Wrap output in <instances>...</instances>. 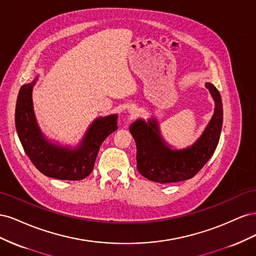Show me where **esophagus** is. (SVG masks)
<instances>
[{"label": "esophagus", "instance_id": "34e87169", "mask_svg": "<svg viewBox=\"0 0 256 256\" xmlns=\"http://www.w3.org/2000/svg\"><path fill=\"white\" fill-rule=\"evenodd\" d=\"M128 112L132 115V116H136V115H138V106H130L129 108H128Z\"/></svg>", "mask_w": 256, "mask_h": 256}]
</instances>
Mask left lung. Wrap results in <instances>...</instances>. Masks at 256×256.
<instances>
[{
    "mask_svg": "<svg viewBox=\"0 0 256 256\" xmlns=\"http://www.w3.org/2000/svg\"><path fill=\"white\" fill-rule=\"evenodd\" d=\"M214 102L212 120L196 142L187 148L173 150L160 134L156 118H140L129 127L136 144V168L145 178L160 184L187 180L196 176L214 152L219 143L223 109L219 90L205 84Z\"/></svg>",
    "mask_w": 256,
    "mask_h": 256,
    "instance_id": "left-lung-1",
    "label": "left lung"
}]
</instances>
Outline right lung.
Listing matches in <instances>:
<instances>
[{
  "label": "right lung",
  "mask_w": 256,
  "mask_h": 256,
  "mask_svg": "<svg viewBox=\"0 0 256 256\" xmlns=\"http://www.w3.org/2000/svg\"><path fill=\"white\" fill-rule=\"evenodd\" d=\"M36 80L37 76L33 82L22 85L16 104L14 122L23 150L44 175L62 180H81L94 168L100 145L118 129V114L96 118L74 148L52 143L35 118L32 90Z\"/></svg>",
  "instance_id": "1"
}]
</instances>
